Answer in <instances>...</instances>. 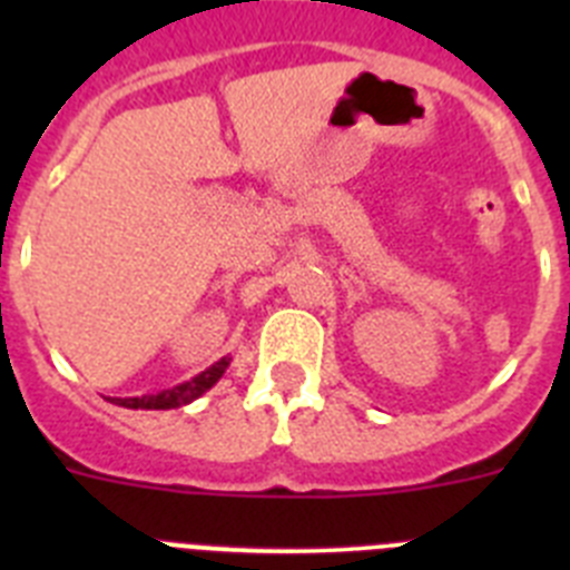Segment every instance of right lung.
Segmentation results:
<instances>
[{
	"instance_id": "add662e5",
	"label": "right lung",
	"mask_w": 570,
	"mask_h": 570,
	"mask_svg": "<svg viewBox=\"0 0 570 570\" xmlns=\"http://www.w3.org/2000/svg\"><path fill=\"white\" fill-rule=\"evenodd\" d=\"M228 365H230V356H223V360L214 362L208 371H203V374L194 376V380L183 382V385L168 387V391H159V394L128 396V400H119V396H114L110 402H116V405H122V407H145V411H168V407H183V405H188V402L199 400V396H203L208 387H214L216 382H219V376L225 374V367Z\"/></svg>"
}]
</instances>
